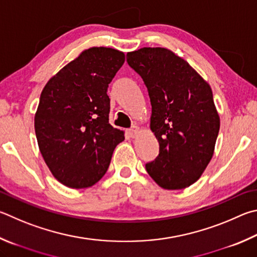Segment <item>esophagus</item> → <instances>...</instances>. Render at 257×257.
I'll use <instances>...</instances> for the list:
<instances>
[{
  "mask_svg": "<svg viewBox=\"0 0 257 257\" xmlns=\"http://www.w3.org/2000/svg\"><path fill=\"white\" fill-rule=\"evenodd\" d=\"M138 134H139V128L137 127V125H134L133 128H130V129L128 130V135H129V137H132V138H135V137H136Z\"/></svg>",
  "mask_w": 257,
  "mask_h": 257,
  "instance_id": "1",
  "label": "esophagus"
}]
</instances>
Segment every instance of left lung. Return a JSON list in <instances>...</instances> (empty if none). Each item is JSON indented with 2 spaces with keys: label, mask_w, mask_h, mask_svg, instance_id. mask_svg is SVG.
<instances>
[{
  "label": "left lung",
  "mask_w": 257,
  "mask_h": 257,
  "mask_svg": "<svg viewBox=\"0 0 257 257\" xmlns=\"http://www.w3.org/2000/svg\"><path fill=\"white\" fill-rule=\"evenodd\" d=\"M127 63L147 87L151 129L160 154L146 164L163 189H185L211 161L220 128L209 84L183 58L166 48L144 47L127 54Z\"/></svg>",
  "instance_id": "obj_1"
}]
</instances>
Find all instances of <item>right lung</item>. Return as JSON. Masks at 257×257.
<instances>
[{
	"label": "right lung",
	"mask_w": 257,
	"mask_h": 257,
	"mask_svg": "<svg viewBox=\"0 0 257 257\" xmlns=\"http://www.w3.org/2000/svg\"><path fill=\"white\" fill-rule=\"evenodd\" d=\"M124 63L121 51L92 47L53 76L35 115L38 146L51 174L72 189L95 184L123 132L109 123V84Z\"/></svg>",
	"instance_id": "add662e5"
}]
</instances>
